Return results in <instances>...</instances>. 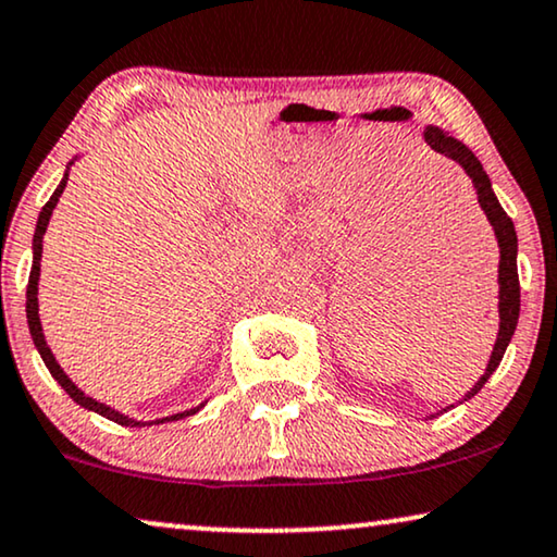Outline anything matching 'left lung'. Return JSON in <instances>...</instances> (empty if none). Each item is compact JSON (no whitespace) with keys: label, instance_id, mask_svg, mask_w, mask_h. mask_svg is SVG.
<instances>
[{"label":"left lung","instance_id":"left-lung-1","mask_svg":"<svg viewBox=\"0 0 557 557\" xmlns=\"http://www.w3.org/2000/svg\"><path fill=\"white\" fill-rule=\"evenodd\" d=\"M423 139L433 151H438V154L448 157L451 162H456L463 172H467V177L471 180V187H474V193H476L479 208L484 210L486 220H490L494 238H497V246H499V265H497L499 332H497V342H494V347H492V355H490V362H486L484 375L479 377L474 385H471V391L463 393V398H459V403H463V400L474 398V395L484 387L486 380L494 375V370L499 368V362H502V357H505V349L509 345V339H512V334L517 330V319H520L517 233H515L512 220H509L507 212L502 210L497 195H494V189H492L490 174L484 172V166L476 159L474 151H471L463 141L454 139L451 134L444 132V128H438V126H425L423 128ZM448 408H454V406H448Z\"/></svg>","mask_w":557,"mask_h":557}]
</instances>
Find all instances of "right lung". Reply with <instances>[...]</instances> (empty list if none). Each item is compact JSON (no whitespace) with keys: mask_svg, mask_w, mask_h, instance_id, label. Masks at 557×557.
Segmentation results:
<instances>
[{"mask_svg":"<svg viewBox=\"0 0 557 557\" xmlns=\"http://www.w3.org/2000/svg\"><path fill=\"white\" fill-rule=\"evenodd\" d=\"M75 159H78V157H75ZM75 159H71V162H67L65 174H63V180H60L58 189L50 195V200L45 202V208L40 210V218H37L35 235H33V271H29V281H27V324H29V334H33V342H35L37 352H40L42 362L48 364L50 375L58 380V385L63 387V391H65L67 395H71V398H73L75 403H78L81 408L94 410V413L109 418V421H113V423H119V425H132V429H141V425H154V423L159 425V423L182 421V418L195 416L197 410L205 408V403H208V400L200 403V406L189 408V410H182V413H174V416H166V418H157V421H136V418L121 413V410L106 406V403L90 398V395L83 393L81 387L75 385L73 380L65 375V370L60 368L58 360H55V355H52V349L48 347V342H45L42 324H40V304H37V284H40V261H42V238H45V231H48V223H50V218H52V210H55L60 195H63V189H65V185H67V174H71V166L75 164Z\"/></svg>","mask_w":557,"mask_h":557,"instance_id":"add662e5","label":"right lung"}]
</instances>
